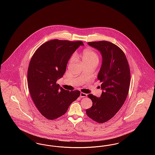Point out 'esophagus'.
Returning a JSON list of instances; mask_svg holds the SVG:
<instances>
[{"label": "esophagus", "instance_id": "34e87169", "mask_svg": "<svg viewBox=\"0 0 155 155\" xmlns=\"http://www.w3.org/2000/svg\"><path fill=\"white\" fill-rule=\"evenodd\" d=\"M87 94L83 93V92H81L80 93V97H87Z\"/></svg>", "mask_w": 155, "mask_h": 155}]
</instances>
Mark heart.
<instances>
[{
	"mask_svg": "<svg viewBox=\"0 0 155 155\" xmlns=\"http://www.w3.org/2000/svg\"><path fill=\"white\" fill-rule=\"evenodd\" d=\"M81 58L85 64L92 62L98 63L99 61V58L97 53L91 49H85L81 54ZM73 60L74 57H72L70 59V62L73 61Z\"/></svg>",
	"mask_w": 155,
	"mask_h": 155,
	"instance_id": "1",
	"label": "heart"
}]
</instances>
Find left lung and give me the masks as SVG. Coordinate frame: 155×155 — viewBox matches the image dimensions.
I'll use <instances>...</instances> for the list:
<instances>
[{
    "instance_id": "8db88e82",
    "label": "left lung",
    "mask_w": 155,
    "mask_h": 155,
    "mask_svg": "<svg viewBox=\"0 0 155 155\" xmlns=\"http://www.w3.org/2000/svg\"><path fill=\"white\" fill-rule=\"evenodd\" d=\"M88 44L102 56L97 80L102 82V92L99 97L89 94L92 106L86 113L89 118L103 123L112 118L124 103L130 85V70L125 54L117 45L105 41Z\"/></svg>"
}]
</instances>
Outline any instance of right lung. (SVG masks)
I'll list each match as a JSON object with an SVG mask.
<instances>
[{"mask_svg": "<svg viewBox=\"0 0 155 155\" xmlns=\"http://www.w3.org/2000/svg\"><path fill=\"white\" fill-rule=\"evenodd\" d=\"M81 41L54 39L38 48L30 61L27 81L30 95L37 109L49 120L59 118L80 95L79 91L60 88L57 81L66 72L67 63Z\"/></svg>", "mask_w": 155, "mask_h": 155, "instance_id": "obj_1", "label": "right lung"}]
</instances>
